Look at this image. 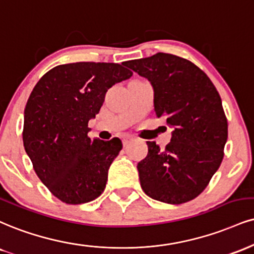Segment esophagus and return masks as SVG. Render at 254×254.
<instances>
[{
  "instance_id": "34e87169",
  "label": "esophagus",
  "mask_w": 254,
  "mask_h": 254,
  "mask_svg": "<svg viewBox=\"0 0 254 254\" xmlns=\"http://www.w3.org/2000/svg\"><path fill=\"white\" fill-rule=\"evenodd\" d=\"M131 140H132V137H131V136H125V137H123V145L127 146V145L129 144V143L131 142Z\"/></svg>"
}]
</instances>
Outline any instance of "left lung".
<instances>
[{
    "instance_id": "1",
    "label": "left lung",
    "mask_w": 254,
    "mask_h": 254,
    "mask_svg": "<svg viewBox=\"0 0 254 254\" xmlns=\"http://www.w3.org/2000/svg\"><path fill=\"white\" fill-rule=\"evenodd\" d=\"M125 66L150 81L155 114L173 127L164 150L146 142L148 155L137 164L142 189L161 202H188L202 193L224 158L228 130L221 98L202 69L173 54Z\"/></svg>"
}]
</instances>
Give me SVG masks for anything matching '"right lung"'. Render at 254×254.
Instances as JSON below:
<instances>
[{"instance_id":"add662e5","label":"right lung","mask_w":254,"mask_h":254,"mask_svg":"<svg viewBox=\"0 0 254 254\" xmlns=\"http://www.w3.org/2000/svg\"><path fill=\"white\" fill-rule=\"evenodd\" d=\"M132 75L123 64L59 65L38 81L24 109L23 145L36 175L63 202H90L103 193L122 140L91 139L88 121L105 94Z\"/></svg>"}]
</instances>
